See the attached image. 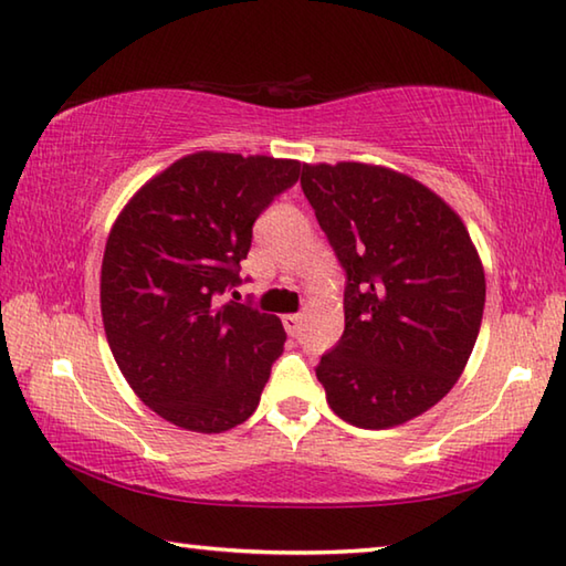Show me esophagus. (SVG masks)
Listing matches in <instances>:
<instances>
[{
  "mask_svg": "<svg viewBox=\"0 0 566 566\" xmlns=\"http://www.w3.org/2000/svg\"><path fill=\"white\" fill-rule=\"evenodd\" d=\"M282 324H284V328H286V334H290V336H300V332H302V316H300V314H286V316H282Z\"/></svg>",
  "mask_w": 566,
  "mask_h": 566,
  "instance_id": "esophagus-1",
  "label": "esophagus"
}]
</instances>
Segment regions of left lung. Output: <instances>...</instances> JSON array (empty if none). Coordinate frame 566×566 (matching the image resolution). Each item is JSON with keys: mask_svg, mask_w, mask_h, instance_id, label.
<instances>
[{"mask_svg": "<svg viewBox=\"0 0 566 566\" xmlns=\"http://www.w3.org/2000/svg\"><path fill=\"white\" fill-rule=\"evenodd\" d=\"M302 190L346 270L344 334L316 366L326 403L356 428L408 423L478 342L485 270L465 222L423 182L368 163H304Z\"/></svg>", "mask_w": 566, "mask_h": 566, "instance_id": "1", "label": "left lung"}]
</instances>
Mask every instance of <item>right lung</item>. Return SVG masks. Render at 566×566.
<instances>
[{"label": "right lung", "instance_id": "right-lung-1", "mask_svg": "<svg viewBox=\"0 0 566 566\" xmlns=\"http://www.w3.org/2000/svg\"><path fill=\"white\" fill-rule=\"evenodd\" d=\"M300 168L290 158L190 153L113 222L101 264L108 346L133 394L172 426L222 433L260 403L284 326L220 296L242 282L254 220Z\"/></svg>", "mask_w": 566, "mask_h": 566}]
</instances>
